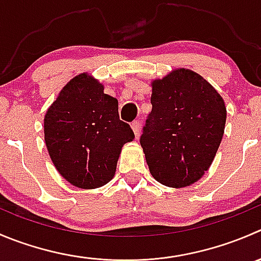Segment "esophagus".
<instances>
[{
    "label": "esophagus",
    "mask_w": 261,
    "mask_h": 261,
    "mask_svg": "<svg viewBox=\"0 0 261 261\" xmlns=\"http://www.w3.org/2000/svg\"><path fill=\"white\" fill-rule=\"evenodd\" d=\"M131 128H133L135 136H138L139 133H140V123H139V121H134V122L131 123Z\"/></svg>",
    "instance_id": "1"
}]
</instances>
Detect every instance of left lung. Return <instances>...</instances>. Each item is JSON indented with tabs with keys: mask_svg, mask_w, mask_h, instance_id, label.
Instances as JSON below:
<instances>
[{
	"mask_svg": "<svg viewBox=\"0 0 261 261\" xmlns=\"http://www.w3.org/2000/svg\"><path fill=\"white\" fill-rule=\"evenodd\" d=\"M153 108L141 148L151 176L168 187H186L211 167L227 111L219 93L196 72L177 69L151 83Z\"/></svg>",
	"mask_w": 261,
	"mask_h": 261,
	"instance_id": "obj_1",
	"label": "left lung"
}]
</instances>
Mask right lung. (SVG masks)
I'll return each mask as SVG.
<instances>
[{"label":"right lung","instance_id":"add662e5","mask_svg":"<svg viewBox=\"0 0 261 261\" xmlns=\"http://www.w3.org/2000/svg\"><path fill=\"white\" fill-rule=\"evenodd\" d=\"M87 72L70 80L44 116V140L56 169L80 189L113 178L123 144L135 135L120 120L118 102Z\"/></svg>","mask_w":261,"mask_h":261}]
</instances>
